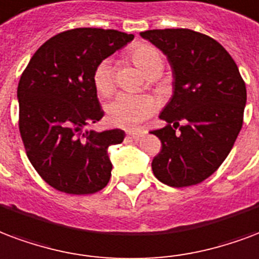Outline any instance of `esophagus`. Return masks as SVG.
<instances>
[{"mask_svg": "<svg viewBox=\"0 0 259 259\" xmlns=\"http://www.w3.org/2000/svg\"><path fill=\"white\" fill-rule=\"evenodd\" d=\"M127 136H129L130 139L139 140V139H141L143 136H144V133H143V132H135V130H129V132H127Z\"/></svg>", "mask_w": 259, "mask_h": 259, "instance_id": "esophagus-1", "label": "esophagus"}]
</instances>
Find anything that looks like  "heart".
Instances as JSON below:
<instances>
[{
    "label": "heart",
    "mask_w": 259,
    "mask_h": 259,
    "mask_svg": "<svg viewBox=\"0 0 259 259\" xmlns=\"http://www.w3.org/2000/svg\"><path fill=\"white\" fill-rule=\"evenodd\" d=\"M132 60L147 75H156L164 66L162 53L152 45L137 44L130 52ZM93 82L97 92L110 96L114 92V68L108 59L100 61L93 72ZM155 101L151 96L120 93L107 107L108 119L114 126L132 129L154 114Z\"/></svg>",
    "instance_id": "b5f03b06"
}]
</instances>
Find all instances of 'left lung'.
<instances>
[{
	"instance_id": "8db88e82",
	"label": "left lung",
	"mask_w": 259,
	"mask_h": 259,
	"mask_svg": "<svg viewBox=\"0 0 259 259\" xmlns=\"http://www.w3.org/2000/svg\"><path fill=\"white\" fill-rule=\"evenodd\" d=\"M140 35L163 52L173 71V96L159 115L167 124L151 132L162 143L152 171L168 187L202 183L221 166L242 129L246 83L231 55L208 35L188 28Z\"/></svg>"
}]
</instances>
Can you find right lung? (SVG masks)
Instances as JSON below:
<instances>
[{"label": "right lung", "instance_id": "obj_1", "mask_svg": "<svg viewBox=\"0 0 259 259\" xmlns=\"http://www.w3.org/2000/svg\"><path fill=\"white\" fill-rule=\"evenodd\" d=\"M133 34L74 28L38 49L17 86L19 130L37 173L60 192L88 195L111 177L108 147L120 144V129H85L104 115L93 72L97 64L133 41Z\"/></svg>", "mask_w": 259, "mask_h": 259}]
</instances>
